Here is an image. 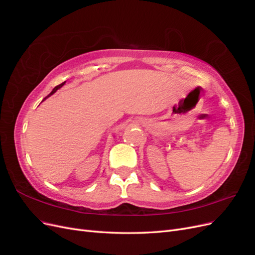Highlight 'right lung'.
<instances>
[{
  "label": "right lung",
  "mask_w": 255,
  "mask_h": 255,
  "mask_svg": "<svg viewBox=\"0 0 255 255\" xmlns=\"http://www.w3.org/2000/svg\"><path fill=\"white\" fill-rule=\"evenodd\" d=\"M65 83H66V82H64V83H61V84H59V85H57V86H56V87H55V88H54V89H53V90H52V91H51V94H50V95H49V96H48V97H47V98H49V97H50V96H52V95H53V94H54V92H56V90H57V89H59V88H60V87H63V86H64V85H65Z\"/></svg>",
  "instance_id": "right-lung-1"
}]
</instances>
